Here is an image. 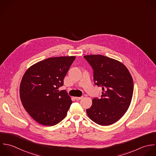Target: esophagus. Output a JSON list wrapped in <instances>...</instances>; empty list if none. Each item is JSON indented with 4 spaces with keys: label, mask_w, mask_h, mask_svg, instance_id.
Instances as JSON below:
<instances>
[{
    "label": "esophagus",
    "mask_w": 156,
    "mask_h": 156,
    "mask_svg": "<svg viewBox=\"0 0 156 156\" xmlns=\"http://www.w3.org/2000/svg\"><path fill=\"white\" fill-rule=\"evenodd\" d=\"M83 98V97L81 96V97H75V99H76V100H81Z\"/></svg>",
    "instance_id": "34e87169"
}]
</instances>
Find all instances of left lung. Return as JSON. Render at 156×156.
<instances>
[{
    "instance_id": "1",
    "label": "left lung",
    "mask_w": 156,
    "mask_h": 156,
    "mask_svg": "<svg viewBox=\"0 0 156 156\" xmlns=\"http://www.w3.org/2000/svg\"><path fill=\"white\" fill-rule=\"evenodd\" d=\"M84 58L94 70L95 84L102 88L101 98H94L86 112L97 124L111 125L129 107L134 91L133 78L125 66L115 59L101 55Z\"/></svg>"
}]
</instances>
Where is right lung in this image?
<instances>
[{"instance_id": "add662e5", "label": "right lung", "mask_w": 156, "mask_h": 156, "mask_svg": "<svg viewBox=\"0 0 156 156\" xmlns=\"http://www.w3.org/2000/svg\"><path fill=\"white\" fill-rule=\"evenodd\" d=\"M75 56L49 58L31 66L20 85L23 108L37 123L54 126L66 116L72 101L66 90L58 89Z\"/></svg>"}]
</instances>
